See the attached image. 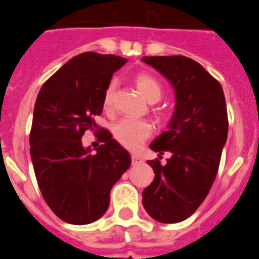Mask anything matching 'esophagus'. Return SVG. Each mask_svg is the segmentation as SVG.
<instances>
[{
  "instance_id": "esophagus-1",
  "label": "esophagus",
  "mask_w": 259,
  "mask_h": 259,
  "mask_svg": "<svg viewBox=\"0 0 259 259\" xmlns=\"http://www.w3.org/2000/svg\"><path fill=\"white\" fill-rule=\"evenodd\" d=\"M142 163V159L137 155H132V164L133 165H137V164H141Z\"/></svg>"
}]
</instances>
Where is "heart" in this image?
<instances>
[{
	"label": "heart",
	"instance_id": "obj_1",
	"mask_svg": "<svg viewBox=\"0 0 259 259\" xmlns=\"http://www.w3.org/2000/svg\"><path fill=\"white\" fill-rule=\"evenodd\" d=\"M137 89L139 92L147 99L150 103H156L160 100L163 95V89L161 84L155 79L154 76L148 74L141 73L134 78ZM114 89H116V82L112 80L108 84L107 90L104 92L103 98V104L105 109H111L113 104ZM152 134V125L147 121L133 120V118H122L113 126V137L117 142L123 147L129 150H136L139 146L145 142L146 139Z\"/></svg>",
	"mask_w": 259,
	"mask_h": 259
}]
</instances>
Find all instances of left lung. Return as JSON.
<instances>
[{
	"instance_id": "8db88e82",
	"label": "left lung",
	"mask_w": 259,
	"mask_h": 259,
	"mask_svg": "<svg viewBox=\"0 0 259 259\" xmlns=\"http://www.w3.org/2000/svg\"><path fill=\"white\" fill-rule=\"evenodd\" d=\"M167 78L175 91V111L167 132L154 139L159 159L148 160L155 179L142 192L143 207L160 223H179L195 212L217 177L228 137V117L220 83L194 60L184 56L143 57Z\"/></svg>"
}]
</instances>
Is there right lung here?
<instances>
[{"label": "right lung", "mask_w": 259, "mask_h": 259, "mask_svg": "<svg viewBox=\"0 0 259 259\" xmlns=\"http://www.w3.org/2000/svg\"><path fill=\"white\" fill-rule=\"evenodd\" d=\"M114 55L84 52L75 56L42 84L30 134V154L42 197L69 224L96 222L109 206L114 184L130 167L129 152L100 129L104 145L84 147L82 136L96 130L103 98L112 75L126 64Z\"/></svg>", "instance_id": "right-lung-1"}]
</instances>
